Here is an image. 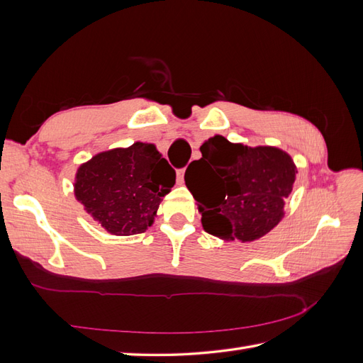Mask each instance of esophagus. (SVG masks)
Instances as JSON below:
<instances>
[{"label":"esophagus","mask_w":363,"mask_h":363,"mask_svg":"<svg viewBox=\"0 0 363 363\" xmlns=\"http://www.w3.org/2000/svg\"><path fill=\"white\" fill-rule=\"evenodd\" d=\"M177 182L182 184L184 182V169L177 171Z\"/></svg>","instance_id":"34e87169"}]
</instances>
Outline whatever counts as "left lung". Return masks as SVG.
<instances>
[{
	"instance_id": "1",
	"label": "left lung",
	"mask_w": 363,
	"mask_h": 363,
	"mask_svg": "<svg viewBox=\"0 0 363 363\" xmlns=\"http://www.w3.org/2000/svg\"><path fill=\"white\" fill-rule=\"evenodd\" d=\"M200 151L203 157L189 164L184 182L207 233L251 242L281 221L296 172L288 152L232 144L219 135L207 139Z\"/></svg>"
}]
</instances>
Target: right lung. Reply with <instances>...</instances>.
I'll list each match as a JSON object with an SVG mask.
<instances>
[{
  "label": "right lung",
  "mask_w": 363,
  "mask_h": 363,
  "mask_svg": "<svg viewBox=\"0 0 363 363\" xmlns=\"http://www.w3.org/2000/svg\"><path fill=\"white\" fill-rule=\"evenodd\" d=\"M175 184V171L155 144L98 152L75 174L74 195L104 230L115 236L144 233L159 204Z\"/></svg>",
  "instance_id": "add662e5"
}]
</instances>
